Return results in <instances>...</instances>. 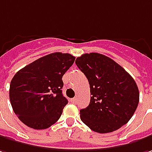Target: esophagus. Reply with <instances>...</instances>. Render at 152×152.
<instances>
[{
  "label": "esophagus",
  "instance_id": "1",
  "mask_svg": "<svg viewBox=\"0 0 152 152\" xmlns=\"http://www.w3.org/2000/svg\"><path fill=\"white\" fill-rule=\"evenodd\" d=\"M71 102H77V98H76V97H73V98H71Z\"/></svg>",
  "mask_w": 152,
  "mask_h": 152
}]
</instances>
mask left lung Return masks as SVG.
Segmentation results:
<instances>
[{
  "mask_svg": "<svg viewBox=\"0 0 152 152\" xmlns=\"http://www.w3.org/2000/svg\"><path fill=\"white\" fill-rule=\"evenodd\" d=\"M76 66L88 80L91 99L80 110L81 119L97 133H110L127 124L138 106V86L114 60L98 53L76 58Z\"/></svg>",
  "mask_w": 152,
  "mask_h": 152,
  "instance_id": "obj_1",
  "label": "left lung"
}]
</instances>
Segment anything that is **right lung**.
<instances>
[{
  "mask_svg": "<svg viewBox=\"0 0 152 152\" xmlns=\"http://www.w3.org/2000/svg\"><path fill=\"white\" fill-rule=\"evenodd\" d=\"M76 57L55 52L18 71L10 84L14 113L27 126L45 129L59 120L68 100L62 94V76Z\"/></svg>",
  "mask_w": 152,
  "mask_h": 152,
  "instance_id": "obj_1",
  "label": "right lung"
}]
</instances>
